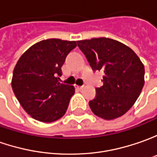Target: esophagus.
<instances>
[{
	"mask_svg": "<svg viewBox=\"0 0 157 157\" xmlns=\"http://www.w3.org/2000/svg\"><path fill=\"white\" fill-rule=\"evenodd\" d=\"M75 88L78 89H82V88H83V86H75Z\"/></svg>",
	"mask_w": 157,
	"mask_h": 157,
	"instance_id": "esophagus-1",
	"label": "esophagus"
}]
</instances>
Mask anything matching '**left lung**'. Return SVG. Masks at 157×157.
<instances>
[{"mask_svg":"<svg viewBox=\"0 0 157 157\" xmlns=\"http://www.w3.org/2000/svg\"><path fill=\"white\" fill-rule=\"evenodd\" d=\"M93 70H101L103 85L89 102L95 116L113 120L132 107L144 85V65L129 47L110 38L77 41Z\"/></svg>","mask_w":157,"mask_h":157,"instance_id":"8db88e82","label":"left lung"}]
</instances>
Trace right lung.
I'll use <instances>...</instances> for the list:
<instances>
[{
    "label": "right lung",
    "mask_w": 157,
    "mask_h": 157,
    "mask_svg": "<svg viewBox=\"0 0 157 157\" xmlns=\"http://www.w3.org/2000/svg\"><path fill=\"white\" fill-rule=\"evenodd\" d=\"M76 46L75 41L48 39L20 57L11 85L20 104L35 120L52 122L65 115L75 87L61 83L59 76L68 53Z\"/></svg>",
    "instance_id": "1"
}]
</instances>
